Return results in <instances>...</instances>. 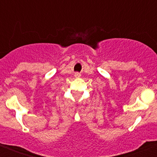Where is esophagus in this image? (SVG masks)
I'll use <instances>...</instances> for the list:
<instances>
[{
	"mask_svg": "<svg viewBox=\"0 0 157 157\" xmlns=\"http://www.w3.org/2000/svg\"><path fill=\"white\" fill-rule=\"evenodd\" d=\"M81 76V74L78 73V72H76V73H75V77H80Z\"/></svg>",
	"mask_w": 157,
	"mask_h": 157,
	"instance_id": "1",
	"label": "esophagus"
}]
</instances>
